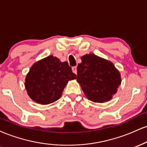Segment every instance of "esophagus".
<instances>
[{
    "mask_svg": "<svg viewBox=\"0 0 147 147\" xmlns=\"http://www.w3.org/2000/svg\"><path fill=\"white\" fill-rule=\"evenodd\" d=\"M72 72H73L74 73L77 74V66H73V67H72Z\"/></svg>",
    "mask_w": 147,
    "mask_h": 147,
    "instance_id": "esophagus-1",
    "label": "esophagus"
}]
</instances>
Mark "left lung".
Returning a JSON list of instances; mask_svg holds the SVG:
<instances>
[{"label":"left lung","instance_id":"left-lung-1","mask_svg":"<svg viewBox=\"0 0 147 147\" xmlns=\"http://www.w3.org/2000/svg\"><path fill=\"white\" fill-rule=\"evenodd\" d=\"M77 80L87 98L103 103L111 100L121 84L120 73L112 62L94 54L81 57Z\"/></svg>","mask_w":147,"mask_h":147}]
</instances>
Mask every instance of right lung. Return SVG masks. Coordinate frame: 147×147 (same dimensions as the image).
I'll return each instance as SVG.
<instances>
[{
  "mask_svg": "<svg viewBox=\"0 0 147 147\" xmlns=\"http://www.w3.org/2000/svg\"><path fill=\"white\" fill-rule=\"evenodd\" d=\"M76 78L68 62L50 55L33 64L25 77V86L30 98L45 105L58 100L68 81Z\"/></svg>",
  "mask_w": 147,
  "mask_h": 147,
  "instance_id": "obj_1",
  "label": "right lung"
}]
</instances>
